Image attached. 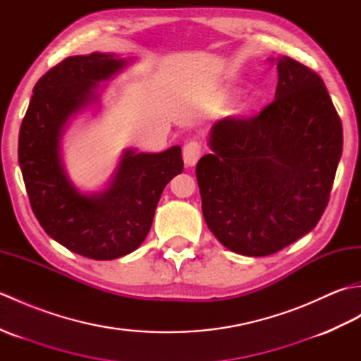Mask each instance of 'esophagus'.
Masks as SVG:
<instances>
[{
  "instance_id": "esophagus-1",
  "label": "esophagus",
  "mask_w": 361,
  "mask_h": 361,
  "mask_svg": "<svg viewBox=\"0 0 361 361\" xmlns=\"http://www.w3.org/2000/svg\"><path fill=\"white\" fill-rule=\"evenodd\" d=\"M200 157H202V144L195 140L188 141L185 144V147H183V159H185L186 166L189 167L195 166Z\"/></svg>"
}]
</instances>
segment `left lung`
<instances>
[{
    "label": "left lung",
    "mask_w": 361,
    "mask_h": 361,
    "mask_svg": "<svg viewBox=\"0 0 361 361\" xmlns=\"http://www.w3.org/2000/svg\"><path fill=\"white\" fill-rule=\"evenodd\" d=\"M197 164L202 211L228 250L260 257L317 226L343 150V127L323 79L278 60L274 101L256 116L214 124Z\"/></svg>",
    "instance_id": "left-lung-1"
}]
</instances>
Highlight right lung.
Returning <instances> with one entry per match:
<instances>
[{
	"instance_id": "right-lung-1",
	"label": "right lung",
	"mask_w": 361,
	"mask_h": 361,
	"mask_svg": "<svg viewBox=\"0 0 361 361\" xmlns=\"http://www.w3.org/2000/svg\"><path fill=\"white\" fill-rule=\"evenodd\" d=\"M127 65L113 54L62 60L35 83L18 137V163L38 224L54 240L94 260L135 251L150 231L163 189L183 171L178 145L161 153L122 155L110 186L85 195L68 178L60 137L68 119L96 101L97 82Z\"/></svg>"
}]
</instances>
